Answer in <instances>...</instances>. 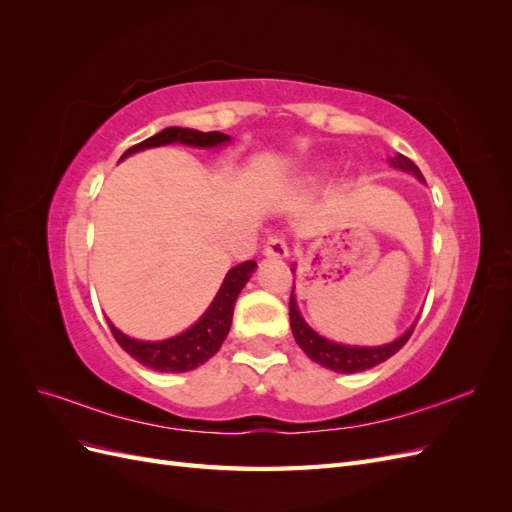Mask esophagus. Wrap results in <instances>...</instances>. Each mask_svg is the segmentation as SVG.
<instances>
[{
  "instance_id": "esophagus-1",
  "label": "esophagus",
  "mask_w": 512,
  "mask_h": 512,
  "mask_svg": "<svg viewBox=\"0 0 512 512\" xmlns=\"http://www.w3.org/2000/svg\"><path fill=\"white\" fill-rule=\"evenodd\" d=\"M265 256L267 258H277V260L286 258L288 256V243L284 241V237H280V235L269 237L267 243H265Z\"/></svg>"
}]
</instances>
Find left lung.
<instances>
[{
    "label": "left lung",
    "instance_id": "obj_1",
    "mask_svg": "<svg viewBox=\"0 0 512 512\" xmlns=\"http://www.w3.org/2000/svg\"><path fill=\"white\" fill-rule=\"evenodd\" d=\"M389 162L393 168L404 170V173H412L418 181L425 183V177L421 170H418V166L412 160H408L406 156H401V153H397L395 158H389ZM292 271H294V267H292ZM414 327H416V322L404 335H399L397 339H393L391 344H382V346L337 344V342H331V339H327V337L318 335L312 327H309L299 312L297 297H294V288L290 294V329L294 335V342L301 346V350L314 363L327 367L331 371H337V374H356V371L371 369V367L384 363L386 359H391V356L408 342Z\"/></svg>",
    "mask_w": 512,
    "mask_h": 512
}]
</instances>
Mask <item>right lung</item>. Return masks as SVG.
I'll return each instance as SVG.
<instances>
[{"label": "right lung", "mask_w": 512, "mask_h": 512, "mask_svg": "<svg viewBox=\"0 0 512 512\" xmlns=\"http://www.w3.org/2000/svg\"><path fill=\"white\" fill-rule=\"evenodd\" d=\"M173 143H181L196 149H213V147H222L230 143V136L222 132H200L192 128L173 126L149 136L143 143L130 147L126 153H123L121 160H126L128 156H132V153H138L143 149L173 145ZM256 267L258 265L254 260H245L241 265L232 267L226 273L218 294H215V299L207 307V312L200 316L198 322H194L190 329H185L175 337L160 339V342H145V339H134L126 333H121L111 320L106 322L108 327H111L117 344L141 365L153 371H166V374L192 371L203 363H207L224 344V339L230 331L232 312H235L239 292L247 282H250Z\"/></svg>", "instance_id": "1"}]
</instances>
